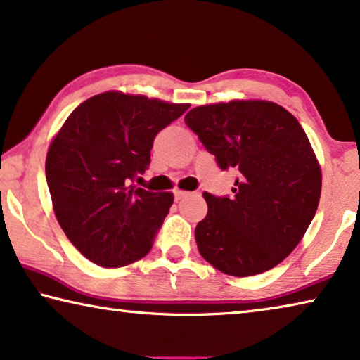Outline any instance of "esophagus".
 Returning a JSON list of instances; mask_svg holds the SVG:
<instances>
[{
    "label": "esophagus",
    "mask_w": 360,
    "mask_h": 360,
    "mask_svg": "<svg viewBox=\"0 0 360 360\" xmlns=\"http://www.w3.org/2000/svg\"><path fill=\"white\" fill-rule=\"evenodd\" d=\"M186 197H189V192L181 191V189H176L174 191V198H176V200H182V198H186Z\"/></svg>",
    "instance_id": "esophagus-1"
}]
</instances>
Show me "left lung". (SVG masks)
I'll return each instance as SVG.
<instances>
[{
    "instance_id": "obj_1",
    "label": "left lung",
    "mask_w": 360,
    "mask_h": 360,
    "mask_svg": "<svg viewBox=\"0 0 360 360\" xmlns=\"http://www.w3.org/2000/svg\"><path fill=\"white\" fill-rule=\"evenodd\" d=\"M184 120L219 168L238 174L232 197L203 193L198 252L233 277L276 267L301 242L321 198V167L304 129L267 101L200 105Z\"/></svg>"
}]
</instances>
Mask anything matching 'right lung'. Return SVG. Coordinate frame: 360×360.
Wrapping results in <instances>:
<instances>
[{
  "instance_id": "add662e5",
  "label": "right lung",
  "mask_w": 360,
  "mask_h": 360,
  "mask_svg": "<svg viewBox=\"0 0 360 360\" xmlns=\"http://www.w3.org/2000/svg\"><path fill=\"white\" fill-rule=\"evenodd\" d=\"M187 108L108 91L79 104L51 142L46 181L56 218L94 264L122 267L150 252L174 197L133 181L149 168L155 136Z\"/></svg>"
}]
</instances>
